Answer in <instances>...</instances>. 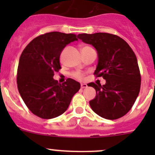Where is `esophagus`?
<instances>
[{
	"label": "esophagus",
	"instance_id": "34e87169",
	"mask_svg": "<svg viewBox=\"0 0 155 155\" xmlns=\"http://www.w3.org/2000/svg\"><path fill=\"white\" fill-rule=\"evenodd\" d=\"M87 87V84H85V83L81 84V87H82V88H85V87Z\"/></svg>",
	"mask_w": 155,
	"mask_h": 155
}]
</instances>
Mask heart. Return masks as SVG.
I'll use <instances>...</instances> for the list:
<instances>
[{
  "mask_svg": "<svg viewBox=\"0 0 155 155\" xmlns=\"http://www.w3.org/2000/svg\"><path fill=\"white\" fill-rule=\"evenodd\" d=\"M87 47H89V46H83V47L82 48H82H87ZM73 76H74V77H76V78H77V79H82V78H83V76H82V75L81 74V73H73Z\"/></svg>",
  "mask_w": 155,
  "mask_h": 155,
  "instance_id": "obj_1",
  "label": "heart"
}]
</instances>
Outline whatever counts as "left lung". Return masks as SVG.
I'll list each match as a JSON object with an SVG mask.
<instances>
[{"label": "left lung", "mask_w": 155, "mask_h": 155, "mask_svg": "<svg viewBox=\"0 0 155 155\" xmlns=\"http://www.w3.org/2000/svg\"><path fill=\"white\" fill-rule=\"evenodd\" d=\"M78 38L97 50L94 74L106 80L104 85L87 84L96 90L89 101L92 110L106 119H118L127 113L140 90L141 76L137 57L122 38L108 33L79 34Z\"/></svg>", "instance_id": "1"}]
</instances>
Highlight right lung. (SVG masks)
<instances>
[{
  "label": "right lung",
  "mask_w": 155,
  "mask_h": 155,
  "mask_svg": "<svg viewBox=\"0 0 155 155\" xmlns=\"http://www.w3.org/2000/svg\"><path fill=\"white\" fill-rule=\"evenodd\" d=\"M78 40L73 34L46 33L34 38L22 51L17 71L18 92L32 113L45 119L56 118L68 109L80 83L53 79L61 69L60 55L67 45Z\"/></svg>",
  "instance_id": "add662e5"
}]
</instances>
